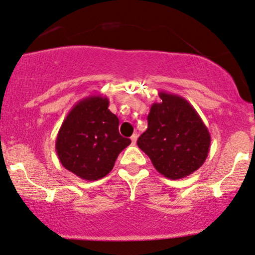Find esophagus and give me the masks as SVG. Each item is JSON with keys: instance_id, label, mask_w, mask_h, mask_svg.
<instances>
[{"instance_id": "esophagus-1", "label": "esophagus", "mask_w": 255, "mask_h": 255, "mask_svg": "<svg viewBox=\"0 0 255 255\" xmlns=\"http://www.w3.org/2000/svg\"><path fill=\"white\" fill-rule=\"evenodd\" d=\"M130 140H131V144H135L136 143V140H137V135L136 134H133L130 136Z\"/></svg>"}]
</instances>
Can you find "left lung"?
<instances>
[{"label":"left lung","instance_id":"8db88e82","mask_svg":"<svg viewBox=\"0 0 255 255\" xmlns=\"http://www.w3.org/2000/svg\"><path fill=\"white\" fill-rule=\"evenodd\" d=\"M158 96L162 101L151 105L148 128L137 145L164 177H186L204 164L211 136L188 100L164 91Z\"/></svg>","mask_w":255,"mask_h":255}]
</instances>
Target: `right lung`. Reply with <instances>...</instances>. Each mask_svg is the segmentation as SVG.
Returning a JSON list of instances; mask_svg holds the SVG:
<instances>
[{
    "label": "right lung",
    "mask_w": 255,
    "mask_h": 255,
    "mask_svg": "<svg viewBox=\"0 0 255 255\" xmlns=\"http://www.w3.org/2000/svg\"><path fill=\"white\" fill-rule=\"evenodd\" d=\"M107 97L84 98L69 112L56 138L60 163L85 181H98L110 174L129 138L119 133V119L108 110Z\"/></svg>",
    "instance_id": "1"
}]
</instances>
